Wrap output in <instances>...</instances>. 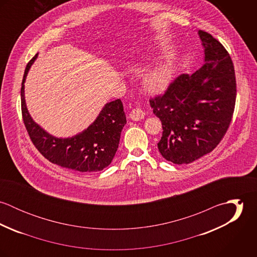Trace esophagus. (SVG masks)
<instances>
[{"label":"esophagus","instance_id":"obj_1","mask_svg":"<svg viewBox=\"0 0 257 257\" xmlns=\"http://www.w3.org/2000/svg\"><path fill=\"white\" fill-rule=\"evenodd\" d=\"M145 115H146L145 111L142 110V109H140V108L134 109L130 113V117L133 120H141V119H143L145 117Z\"/></svg>","mask_w":257,"mask_h":257}]
</instances>
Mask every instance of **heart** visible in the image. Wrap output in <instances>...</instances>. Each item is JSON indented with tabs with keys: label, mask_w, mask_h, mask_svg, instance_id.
Segmentation results:
<instances>
[{
	"label": "heart",
	"mask_w": 257,
	"mask_h": 257,
	"mask_svg": "<svg viewBox=\"0 0 257 257\" xmlns=\"http://www.w3.org/2000/svg\"><path fill=\"white\" fill-rule=\"evenodd\" d=\"M173 78V66L170 60L158 63L149 70L143 79V87L149 94L164 93L170 86Z\"/></svg>",
	"instance_id": "heart-1"
}]
</instances>
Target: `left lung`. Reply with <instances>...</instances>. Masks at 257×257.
<instances>
[{"mask_svg": "<svg viewBox=\"0 0 257 257\" xmlns=\"http://www.w3.org/2000/svg\"><path fill=\"white\" fill-rule=\"evenodd\" d=\"M204 64L177 77L162 96L150 99L162 123L159 152L175 164H188L220 144L231 121L236 82L231 58L219 40L199 31Z\"/></svg>", "mask_w": 257, "mask_h": 257, "instance_id": "left-lung-1", "label": "left lung"}]
</instances>
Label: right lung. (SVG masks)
Wrapping results in <instances>:
<instances>
[{
	"mask_svg": "<svg viewBox=\"0 0 257 257\" xmlns=\"http://www.w3.org/2000/svg\"><path fill=\"white\" fill-rule=\"evenodd\" d=\"M37 54L25 70L21 97L22 113L29 136L37 150L50 162L79 172L101 171L109 166L117 150L120 133L126 123L119 99L107 103L93 123L72 138H55L31 116L25 99V82Z\"/></svg>",
	"mask_w": 257,
	"mask_h": 257,
	"instance_id": "add662e5",
	"label": "right lung"
}]
</instances>
